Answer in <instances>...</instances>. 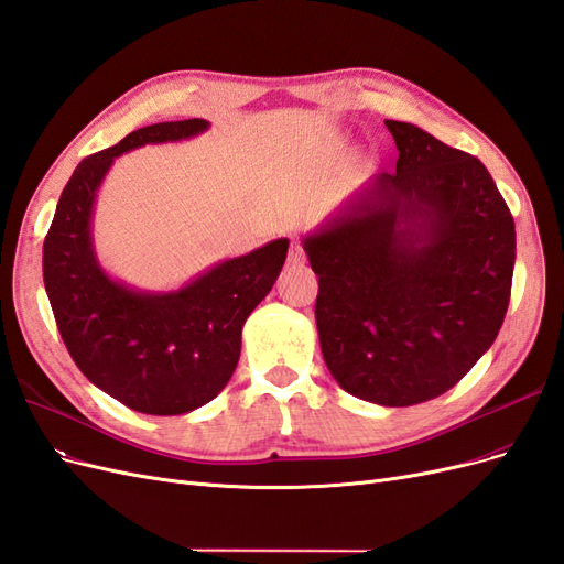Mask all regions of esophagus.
<instances>
[{"instance_id": "esophagus-1", "label": "esophagus", "mask_w": 564, "mask_h": 564, "mask_svg": "<svg viewBox=\"0 0 564 564\" xmlns=\"http://www.w3.org/2000/svg\"><path fill=\"white\" fill-rule=\"evenodd\" d=\"M304 260H306V256H304V248H302V243H300V241H293V243H290V250H288V264H290V267H302V264H304Z\"/></svg>"}]
</instances>
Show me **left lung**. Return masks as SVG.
<instances>
[{
	"label": "left lung",
	"instance_id": "left-lung-1",
	"mask_svg": "<svg viewBox=\"0 0 564 564\" xmlns=\"http://www.w3.org/2000/svg\"><path fill=\"white\" fill-rule=\"evenodd\" d=\"M384 126L395 173L372 175L302 246L330 375L360 401L408 408L449 391L495 344L516 225L476 156L414 123Z\"/></svg>",
	"mask_w": 564,
	"mask_h": 564
}]
</instances>
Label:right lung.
<instances>
[{"mask_svg": "<svg viewBox=\"0 0 564 564\" xmlns=\"http://www.w3.org/2000/svg\"><path fill=\"white\" fill-rule=\"evenodd\" d=\"M208 129L206 119L152 123L84 159L44 239L46 295L72 360L90 384L142 414H187L227 387L243 323L276 283L290 243L269 241L175 290H142L107 274L94 243V208L115 159Z\"/></svg>", "mask_w": 564, "mask_h": 564, "instance_id": "add662e5", "label": "right lung"}]
</instances>
